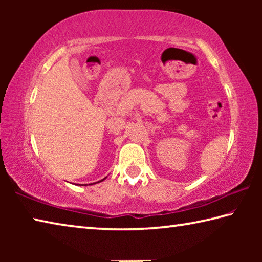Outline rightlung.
<instances>
[{
    "label": "right lung",
    "instance_id": "obj_1",
    "mask_svg": "<svg viewBox=\"0 0 262 262\" xmlns=\"http://www.w3.org/2000/svg\"><path fill=\"white\" fill-rule=\"evenodd\" d=\"M103 180H104V179H103Z\"/></svg>",
    "mask_w": 262,
    "mask_h": 262
}]
</instances>
